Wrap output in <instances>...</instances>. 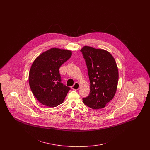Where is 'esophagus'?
<instances>
[{"label": "esophagus", "instance_id": "esophagus-1", "mask_svg": "<svg viewBox=\"0 0 150 150\" xmlns=\"http://www.w3.org/2000/svg\"><path fill=\"white\" fill-rule=\"evenodd\" d=\"M80 88V84H79L78 83H75V84L73 86H72L71 88L73 90H75V91H76V90H78Z\"/></svg>", "mask_w": 150, "mask_h": 150}]
</instances>
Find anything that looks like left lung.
Returning <instances> with one entry per match:
<instances>
[{"label": "left lung", "instance_id": "obj_1", "mask_svg": "<svg viewBox=\"0 0 150 150\" xmlns=\"http://www.w3.org/2000/svg\"><path fill=\"white\" fill-rule=\"evenodd\" d=\"M86 60L90 80V93L84 103L100 109L113 99L117 90L119 71L114 57L108 51L84 46L80 50Z\"/></svg>", "mask_w": 150, "mask_h": 150}]
</instances>
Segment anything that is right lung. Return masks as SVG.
Returning <instances> with one entry per match:
<instances>
[{
    "label": "right lung",
    "instance_id": "add662e5",
    "mask_svg": "<svg viewBox=\"0 0 150 150\" xmlns=\"http://www.w3.org/2000/svg\"><path fill=\"white\" fill-rule=\"evenodd\" d=\"M71 55V50L53 48L33 62L29 72V85L36 99L44 105L56 107L64 101L70 88L61 82L59 69Z\"/></svg>",
    "mask_w": 150,
    "mask_h": 150
}]
</instances>
